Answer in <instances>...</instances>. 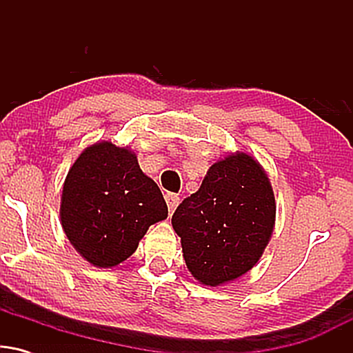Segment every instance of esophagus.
I'll return each instance as SVG.
<instances>
[{
  "label": "esophagus",
  "instance_id": "esophagus-1",
  "mask_svg": "<svg viewBox=\"0 0 353 353\" xmlns=\"http://www.w3.org/2000/svg\"><path fill=\"white\" fill-rule=\"evenodd\" d=\"M179 196H177V194H172V192H168L165 194V202H168V209H169V212H174V210H176V208L177 205H179Z\"/></svg>",
  "mask_w": 353,
  "mask_h": 353
}]
</instances>
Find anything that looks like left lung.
I'll return each instance as SVG.
<instances>
[{
  "mask_svg": "<svg viewBox=\"0 0 353 353\" xmlns=\"http://www.w3.org/2000/svg\"><path fill=\"white\" fill-rule=\"evenodd\" d=\"M275 224V197L261 164L245 152L219 159L197 192L179 204L172 228L189 272L210 287L257 264Z\"/></svg>",
  "mask_w": 353,
  "mask_h": 353,
  "instance_id": "8db88e82",
  "label": "left lung"
}]
</instances>
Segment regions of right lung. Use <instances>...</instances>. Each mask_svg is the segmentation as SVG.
<instances>
[{
  "label": "right lung",
  "mask_w": 353,
  "mask_h": 353,
  "mask_svg": "<svg viewBox=\"0 0 353 353\" xmlns=\"http://www.w3.org/2000/svg\"><path fill=\"white\" fill-rule=\"evenodd\" d=\"M59 216L72 247L89 264L108 269L136 252L149 225L168 217V205L134 152L101 141L71 165Z\"/></svg>",
  "instance_id": "obj_1"
}]
</instances>
